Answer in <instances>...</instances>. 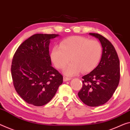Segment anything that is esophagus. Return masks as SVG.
I'll list each match as a JSON object with an SVG mask.
<instances>
[{
    "label": "esophagus",
    "instance_id": "obj_1",
    "mask_svg": "<svg viewBox=\"0 0 130 130\" xmlns=\"http://www.w3.org/2000/svg\"><path fill=\"white\" fill-rule=\"evenodd\" d=\"M70 79H71L70 78H69V77H65V76L63 77V81H64V82L69 81V80H70Z\"/></svg>",
    "mask_w": 130,
    "mask_h": 130
}]
</instances>
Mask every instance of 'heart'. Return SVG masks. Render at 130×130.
Masks as SVG:
<instances>
[{
  "instance_id": "1",
  "label": "heart",
  "mask_w": 130,
  "mask_h": 130,
  "mask_svg": "<svg viewBox=\"0 0 130 130\" xmlns=\"http://www.w3.org/2000/svg\"><path fill=\"white\" fill-rule=\"evenodd\" d=\"M102 48L97 40L75 36L66 39L55 46L51 51V57L55 66L61 69L70 61L71 63L63 70L67 76L75 75L82 71H91L96 67L101 59Z\"/></svg>"
}]
</instances>
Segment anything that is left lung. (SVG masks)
<instances>
[{
    "label": "left lung",
    "mask_w": 130,
    "mask_h": 130,
    "mask_svg": "<svg viewBox=\"0 0 130 130\" xmlns=\"http://www.w3.org/2000/svg\"><path fill=\"white\" fill-rule=\"evenodd\" d=\"M101 42L102 55L98 66L83 76V88L78 93L79 99L89 106L102 105L111 98L120 81V61L110 42L102 35L89 33Z\"/></svg>",
    "instance_id": "1"
}]
</instances>
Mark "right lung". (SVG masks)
I'll list each match as a JSON object with an SVG mask.
<instances>
[{"mask_svg":"<svg viewBox=\"0 0 130 130\" xmlns=\"http://www.w3.org/2000/svg\"><path fill=\"white\" fill-rule=\"evenodd\" d=\"M57 34H37L21 43L14 53L11 71L14 87L26 102L46 104L63 83V76L52 66L49 46Z\"/></svg>","mask_w":130,"mask_h":130,"instance_id":"add662e5","label":"right lung"}]
</instances>
